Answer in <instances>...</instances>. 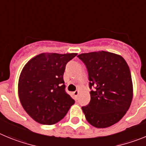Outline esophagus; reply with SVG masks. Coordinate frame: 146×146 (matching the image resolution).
Listing matches in <instances>:
<instances>
[{"instance_id":"34e87169","label":"esophagus","mask_w":146,"mask_h":146,"mask_svg":"<svg viewBox=\"0 0 146 146\" xmlns=\"http://www.w3.org/2000/svg\"><path fill=\"white\" fill-rule=\"evenodd\" d=\"M78 93H79V92H78V90H76V91L73 92V95L75 96V97H77V96L78 95Z\"/></svg>"}]
</instances>
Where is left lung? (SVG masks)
Segmentation results:
<instances>
[{
  "mask_svg": "<svg viewBox=\"0 0 146 146\" xmlns=\"http://www.w3.org/2000/svg\"><path fill=\"white\" fill-rule=\"evenodd\" d=\"M77 57L86 65L91 100L81 107L89 124L106 128L117 123L131 105L132 81L127 62L120 55L100 51Z\"/></svg>",
  "mask_w": 146,
  "mask_h": 146,
  "instance_id": "left-lung-1",
  "label": "left lung"
}]
</instances>
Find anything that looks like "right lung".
<instances>
[{
  "mask_svg": "<svg viewBox=\"0 0 146 146\" xmlns=\"http://www.w3.org/2000/svg\"><path fill=\"white\" fill-rule=\"evenodd\" d=\"M76 53H42L25 65L19 79L21 104L38 123L52 125L63 119L75 100L65 92L63 74Z\"/></svg>",
  "mask_w": 146,
  "mask_h": 146,
  "instance_id": "add662e5",
  "label": "right lung"
}]
</instances>
